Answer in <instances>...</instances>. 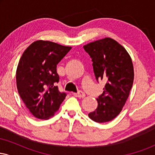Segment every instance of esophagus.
Listing matches in <instances>:
<instances>
[{"label": "esophagus", "mask_w": 155, "mask_h": 155, "mask_svg": "<svg viewBox=\"0 0 155 155\" xmlns=\"http://www.w3.org/2000/svg\"><path fill=\"white\" fill-rule=\"evenodd\" d=\"M74 95L75 96V97H79V98H83V97H85L84 92H83L82 91H79L78 92H75V93H74Z\"/></svg>", "instance_id": "obj_1"}]
</instances>
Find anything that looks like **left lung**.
<instances>
[{"label":"left lung","instance_id":"obj_1","mask_svg":"<svg viewBox=\"0 0 155 155\" xmlns=\"http://www.w3.org/2000/svg\"><path fill=\"white\" fill-rule=\"evenodd\" d=\"M83 48L91 58L97 82L106 81L104 92L97 98V108L88 116L99 123L109 122L122 111L132 88V60L126 49L111 38L95 41Z\"/></svg>","mask_w":155,"mask_h":155}]
</instances>
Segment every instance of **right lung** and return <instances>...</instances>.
Listing matches in <instances>:
<instances>
[{
	"label": "right lung",
	"instance_id": "right-lung-1",
	"mask_svg": "<svg viewBox=\"0 0 155 155\" xmlns=\"http://www.w3.org/2000/svg\"><path fill=\"white\" fill-rule=\"evenodd\" d=\"M71 47L47 41H36L19 60L17 87L26 107L35 117L47 120L59 108L66 93L56 86L59 82L57 65Z\"/></svg>",
	"mask_w": 155,
	"mask_h": 155
}]
</instances>
